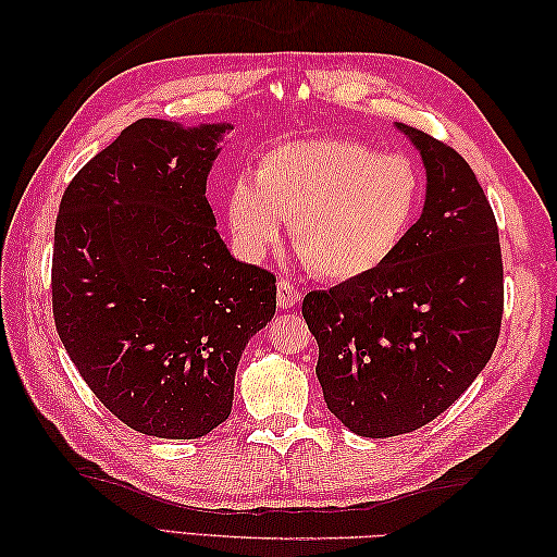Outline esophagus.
Segmentation results:
<instances>
[{
	"instance_id": "obj_1",
	"label": "esophagus",
	"mask_w": 557,
	"mask_h": 557,
	"mask_svg": "<svg viewBox=\"0 0 557 557\" xmlns=\"http://www.w3.org/2000/svg\"><path fill=\"white\" fill-rule=\"evenodd\" d=\"M301 301V292L292 285L287 280H280L277 282V304L280 309H292V306H297Z\"/></svg>"
}]
</instances>
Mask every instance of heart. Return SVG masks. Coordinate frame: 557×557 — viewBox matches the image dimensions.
Returning <instances> with one entry per match:
<instances>
[{
    "label": "heart",
    "mask_w": 557,
    "mask_h": 557,
    "mask_svg": "<svg viewBox=\"0 0 557 557\" xmlns=\"http://www.w3.org/2000/svg\"><path fill=\"white\" fill-rule=\"evenodd\" d=\"M413 164L351 138L289 140L232 186V232L251 253L277 242L282 220L304 265L327 282L359 280L397 251L417 215Z\"/></svg>",
    "instance_id": "b5f03b06"
}]
</instances>
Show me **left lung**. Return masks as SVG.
<instances>
[{"instance_id":"8db88e82","label":"left lung","mask_w":557,"mask_h":557,"mask_svg":"<svg viewBox=\"0 0 557 557\" xmlns=\"http://www.w3.org/2000/svg\"><path fill=\"white\" fill-rule=\"evenodd\" d=\"M395 126L423 160L421 218L381 268L301 306L327 409L363 437L411 433L453 407L503 321L500 236L476 174L441 140Z\"/></svg>"}]
</instances>
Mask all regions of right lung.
<instances>
[{
	"instance_id": "1",
	"label": "right lung",
	"mask_w": 557,
	"mask_h": 557,
	"mask_svg": "<svg viewBox=\"0 0 557 557\" xmlns=\"http://www.w3.org/2000/svg\"><path fill=\"white\" fill-rule=\"evenodd\" d=\"M232 124L138 120L83 168L54 224L52 311L83 381L138 433L194 441L230 417L242 354L277 306L206 198Z\"/></svg>"
}]
</instances>
